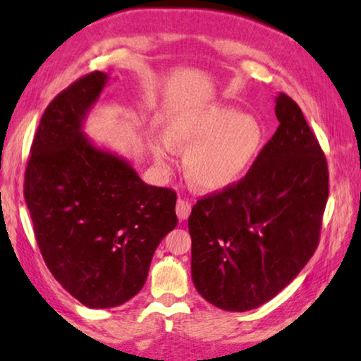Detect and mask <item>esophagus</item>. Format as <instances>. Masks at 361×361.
Returning a JSON list of instances; mask_svg holds the SVG:
<instances>
[{
	"mask_svg": "<svg viewBox=\"0 0 361 361\" xmlns=\"http://www.w3.org/2000/svg\"><path fill=\"white\" fill-rule=\"evenodd\" d=\"M176 212H177V217H179V220H185L192 212L190 201H188V200H177Z\"/></svg>",
	"mask_w": 361,
	"mask_h": 361,
	"instance_id": "esophagus-1",
	"label": "esophagus"
}]
</instances>
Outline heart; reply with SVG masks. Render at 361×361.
Segmentation results:
<instances>
[{
    "mask_svg": "<svg viewBox=\"0 0 361 361\" xmlns=\"http://www.w3.org/2000/svg\"><path fill=\"white\" fill-rule=\"evenodd\" d=\"M168 141L187 149L188 179L201 190L217 192L230 187L247 173L263 147L262 123L230 106L211 104L187 111L166 125ZM158 164L168 166L173 149L164 141L154 145Z\"/></svg>",
    "mask_w": 361,
    "mask_h": 361,
    "instance_id": "heart-1",
    "label": "heart"
}]
</instances>
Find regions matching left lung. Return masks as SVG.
I'll return each instance as SVG.
<instances>
[{"label":"left lung","mask_w":361,"mask_h":361,"mask_svg":"<svg viewBox=\"0 0 361 361\" xmlns=\"http://www.w3.org/2000/svg\"><path fill=\"white\" fill-rule=\"evenodd\" d=\"M279 128L236 184L200 198L188 217L192 277L225 311L264 305L311 260L328 200L324 150L300 106L276 99Z\"/></svg>","instance_id":"obj_1"}]
</instances>
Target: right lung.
<instances>
[{"label":"right lung","instance_id":"add662e5","mask_svg":"<svg viewBox=\"0 0 361 361\" xmlns=\"http://www.w3.org/2000/svg\"><path fill=\"white\" fill-rule=\"evenodd\" d=\"M107 75L93 71L50 101L30 149L23 195L47 268L82 305H123L142 288L157 245L176 228L173 188L147 185L82 135Z\"/></svg>","mask_w":361,"mask_h":361}]
</instances>
